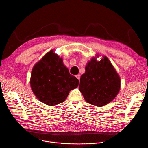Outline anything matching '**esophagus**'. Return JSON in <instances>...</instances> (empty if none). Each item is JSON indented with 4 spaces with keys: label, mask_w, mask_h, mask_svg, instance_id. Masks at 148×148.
<instances>
[{
    "label": "esophagus",
    "mask_w": 148,
    "mask_h": 148,
    "mask_svg": "<svg viewBox=\"0 0 148 148\" xmlns=\"http://www.w3.org/2000/svg\"><path fill=\"white\" fill-rule=\"evenodd\" d=\"M75 77H76V78H77V79H78L79 80V79H80V75H78H78H77Z\"/></svg>",
    "instance_id": "1"
}]
</instances>
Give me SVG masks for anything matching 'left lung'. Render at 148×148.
Masks as SVG:
<instances>
[{
    "label": "left lung",
    "instance_id": "1",
    "mask_svg": "<svg viewBox=\"0 0 148 148\" xmlns=\"http://www.w3.org/2000/svg\"><path fill=\"white\" fill-rule=\"evenodd\" d=\"M97 54L88 61L80 78L79 90L88 103L102 107L110 103L121 88V78L107 56Z\"/></svg>",
    "mask_w": 148,
    "mask_h": 148
}]
</instances>
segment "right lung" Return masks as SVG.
<instances>
[{
	"instance_id": "right-lung-1",
	"label": "right lung",
	"mask_w": 148,
	"mask_h": 148,
	"mask_svg": "<svg viewBox=\"0 0 148 148\" xmlns=\"http://www.w3.org/2000/svg\"><path fill=\"white\" fill-rule=\"evenodd\" d=\"M30 84L40 101L54 106L65 101L79 81L70 74L62 58L51 50L33 66Z\"/></svg>"
}]
</instances>
